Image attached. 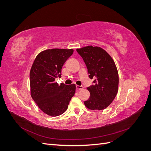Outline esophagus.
<instances>
[{"mask_svg": "<svg viewBox=\"0 0 151 151\" xmlns=\"http://www.w3.org/2000/svg\"><path fill=\"white\" fill-rule=\"evenodd\" d=\"M83 86H78V85H76V89L77 90H82L83 89Z\"/></svg>", "mask_w": 151, "mask_h": 151, "instance_id": "34e87169", "label": "esophagus"}]
</instances>
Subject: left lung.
<instances>
[{
  "instance_id": "obj_1",
  "label": "left lung",
  "mask_w": 151,
  "mask_h": 151,
  "mask_svg": "<svg viewBox=\"0 0 151 151\" xmlns=\"http://www.w3.org/2000/svg\"><path fill=\"white\" fill-rule=\"evenodd\" d=\"M77 52L84 61L89 77L94 79L88 87L90 97L84 101L91 110H101L110 104L118 93V73L115 62L104 49L88 46L77 48Z\"/></svg>"
}]
</instances>
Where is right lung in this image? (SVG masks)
I'll use <instances>...</instances> for the list:
<instances>
[{"label":"right lung","instance_id":"add662e5","mask_svg":"<svg viewBox=\"0 0 151 151\" xmlns=\"http://www.w3.org/2000/svg\"><path fill=\"white\" fill-rule=\"evenodd\" d=\"M74 52L73 49L53 48L40 52L33 62L30 73L31 96L47 115L57 116L64 113L76 93V85H58L62 66Z\"/></svg>","mask_w":151,"mask_h":151}]
</instances>
